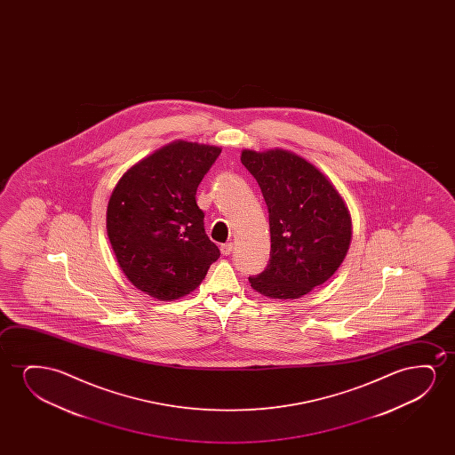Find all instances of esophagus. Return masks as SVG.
Instances as JSON below:
<instances>
[{
	"mask_svg": "<svg viewBox=\"0 0 455 455\" xmlns=\"http://www.w3.org/2000/svg\"><path fill=\"white\" fill-rule=\"evenodd\" d=\"M231 251H233V243H222V245H220V253H222V255L228 256L230 255Z\"/></svg>",
	"mask_w": 455,
	"mask_h": 455,
	"instance_id": "34e87169",
	"label": "esophagus"
}]
</instances>
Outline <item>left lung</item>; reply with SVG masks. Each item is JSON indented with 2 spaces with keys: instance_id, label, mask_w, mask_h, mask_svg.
I'll list each match as a JSON object with an SVG mask.
<instances>
[{
  "instance_id": "8db88e82",
  "label": "left lung",
  "mask_w": 455,
  "mask_h": 455,
  "mask_svg": "<svg viewBox=\"0 0 455 455\" xmlns=\"http://www.w3.org/2000/svg\"><path fill=\"white\" fill-rule=\"evenodd\" d=\"M241 162L261 188L270 225V259L249 276L268 299H297L330 280L351 243V216L334 185L289 150H243Z\"/></svg>"
}]
</instances>
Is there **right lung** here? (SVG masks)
Instances as JSON below:
<instances>
[{
    "label": "right lung",
    "mask_w": 455,
    "mask_h": 455,
    "mask_svg": "<svg viewBox=\"0 0 455 455\" xmlns=\"http://www.w3.org/2000/svg\"><path fill=\"white\" fill-rule=\"evenodd\" d=\"M219 154L216 146L179 140L133 164L113 189L107 235L119 267L141 292L162 301L185 297L220 256L196 202Z\"/></svg>",
    "instance_id": "right-lung-1"
}]
</instances>
